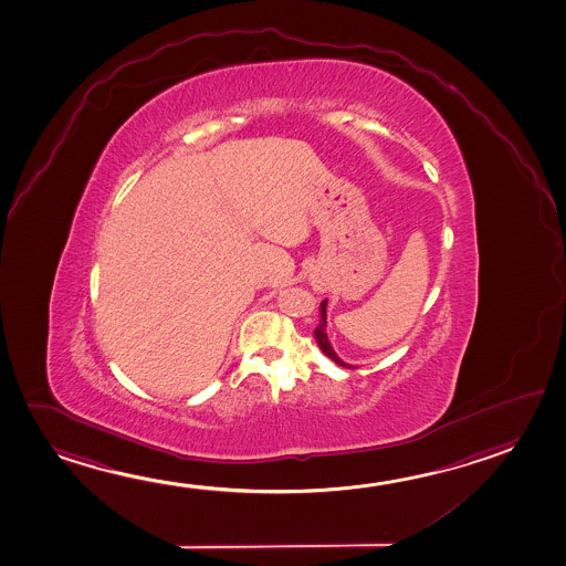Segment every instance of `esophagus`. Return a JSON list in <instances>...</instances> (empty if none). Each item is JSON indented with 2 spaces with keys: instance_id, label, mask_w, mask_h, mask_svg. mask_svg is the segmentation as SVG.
<instances>
[{
  "instance_id": "obj_1",
  "label": "esophagus",
  "mask_w": 566,
  "mask_h": 566,
  "mask_svg": "<svg viewBox=\"0 0 566 566\" xmlns=\"http://www.w3.org/2000/svg\"><path fill=\"white\" fill-rule=\"evenodd\" d=\"M312 286H314L315 290H322V292H324V282H322V280H312Z\"/></svg>"
}]
</instances>
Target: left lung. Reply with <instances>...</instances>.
Wrapping results in <instances>:
<instances>
[{
    "mask_svg": "<svg viewBox=\"0 0 566 566\" xmlns=\"http://www.w3.org/2000/svg\"><path fill=\"white\" fill-rule=\"evenodd\" d=\"M314 337L315 343H317V347H319L322 353L327 355L332 361L337 363V365H342V367L355 369V365H349V363L343 361L342 357L335 353L329 339H327V300H324V302L319 304V324H317V327L314 329Z\"/></svg>",
    "mask_w": 566,
    "mask_h": 566,
    "instance_id": "obj_1",
    "label": "left lung"
}]
</instances>
